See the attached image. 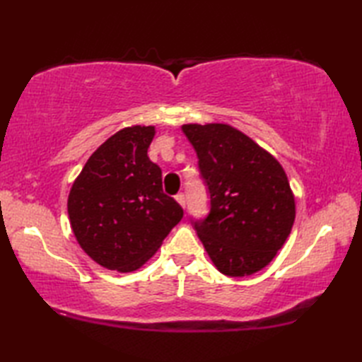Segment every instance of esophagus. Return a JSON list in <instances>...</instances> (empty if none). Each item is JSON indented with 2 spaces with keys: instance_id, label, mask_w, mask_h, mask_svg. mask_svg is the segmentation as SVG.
Here are the masks:
<instances>
[{
  "instance_id": "esophagus-1",
  "label": "esophagus",
  "mask_w": 362,
  "mask_h": 362,
  "mask_svg": "<svg viewBox=\"0 0 362 362\" xmlns=\"http://www.w3.org/2000/svg\"><path fill=\"white\" fill-rule=\"evenodd\" d=\"M175 201L179 202L182 206H185V204H187V199H185V194H182V193H179L175 196Z\"/></svg>"
}]
</instances>
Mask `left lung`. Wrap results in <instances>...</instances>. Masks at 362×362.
<instances>
[{
	"instance_id": "left-lung-1",
	"label": "left lung",
	"mask_w": 362,
	"mask_h": 362,
	"mask_svg": "<svg viewBox=\"0 0 362 362\" xmlns=\"http://www.w3.org/2000/svg\"><path fill=\"white\" fill-rule=\"evenodd\" d=\"M182 130L210 189V214L194 222L199 240L221 274L261 271L283 247L296 219V197L283 166L230 124H183Z\"/></svg>"
}]
</instances>
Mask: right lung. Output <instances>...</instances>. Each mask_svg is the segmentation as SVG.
<instances>
[{
    "instance_id": "obj_1",
    "label": "right lung",
    "mask_w": 362,
    "mask_h": 362,
    "mask_svg": "<svg viewBox=\"0 0 362 362\" xmlns=\"http://www.w3.org/2000/svg\"><path fill=\"white\" fill-rule=\"evenodd\" d=\"M153 126H130L99 146L76 177L68 218L82 250L109 271L140 269L183 216L148 157Z\"/></svg>"
}]
</instances>
